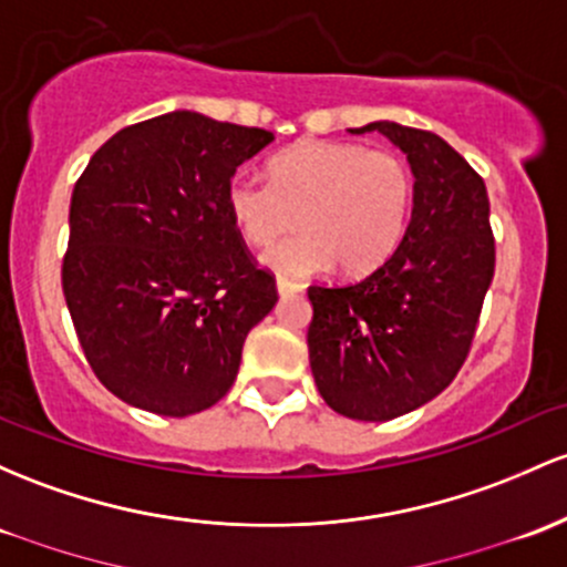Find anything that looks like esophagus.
I'll return each mask as SVG.
<instances>
[{
    "label": "esophagus",
    "mask_w": 567,
    "mask_h": 567,
    "mask_svg": "<svg viewBox=\"0 0 567 567\" xmlns=\"http://www.w3.org/2000/svg\"><path fill=\"white\" fill-rule=\"evenodd\" d=\"M277 293H279V298L296 296V293H301V285L290 282V279H277Z\"/></svg>",
    "instance_id": "obj_1"
}]
</instances>
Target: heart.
Returning <instances> with one entry per match:
<instances>
[{
  "label": "heart",
  "instance_id": "heart-1",
  "mask_svg": "<svg viewBox=\"0 0 567 567\" xmlns=\"http://www.w3.org/2000/svg\"><path fill=\"white\" fill-rule=\"evenodd\" d=\"M414 179L393 151L352 142H298L269 161V183L239 172L226 185V207L247 245L266 247L290 228L260 264L279 279L333 269L365 277L388 264L406 236Z\"/></svg>",
  "mask_w": 567,
  "mask_h": 567
}]
</instances>
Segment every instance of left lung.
Listing matches in <instances>:
<instances>
[{
    "label": "left lung",
    "instance_id": "8db88e82",
    "mask_svg": "<svg viewBox=\"0 0 567 567\" xmlns=\"http://www.w3.org/2000/svg\"><path fill=\"white\" fill-rule=\"evenodd\" d=\"M379 132L406 155L414 207L393 258L344 288H309L312 377L333 412L384 422L433 401L471 350L495 274L484 179L441 136L393 121Z\"/></svg>",
    "mask_w": 567,
    "mask_h": 567
}]
</instances>
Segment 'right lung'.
Listing matches in <instances>:
<instances>
[{"label": "right lung", "instance_id": "obj_1", "mask_svg": "<svg viewBox=\"0 0 567 567\" xmlns=\"http://www.w3.org/2000/svg\"><path fill=\"white\" fill-rule=\"evenodd\" d=\"M271 142L174 110L121 128L80 174L61 285L93 374L121 401L188 416L231 390L277 290L241 245L226 185Z\"/></svg>", "mask_w": 567, "mask_h": 567}]
</instances>
